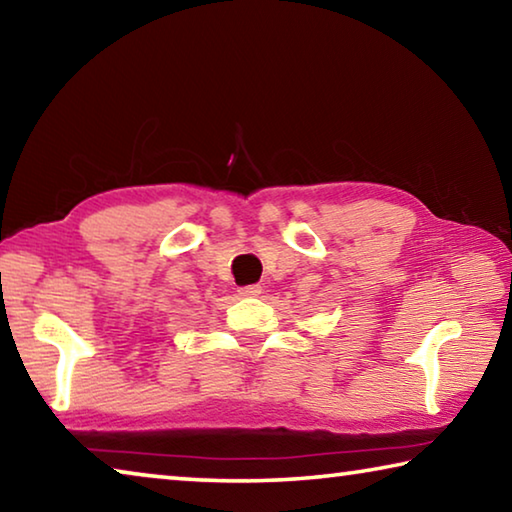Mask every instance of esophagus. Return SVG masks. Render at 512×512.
<instances>
[{
	"label": "esophagus",
	"instance_id": "esophagus-1",
	"mask_svg": "<svg viewBox=\"0 0 512 512\" xmlns=\"http://www.w3.org/2000/svg\"><path fill=\"white\" fill-rule=\"evenodd\" d=\"M239 293L244 298H257L259 293H262V287H259V284H250V287H241Z\"/></svg>",
	"mask_w": 512,
	"mask_h": 512
}]
</instances>
